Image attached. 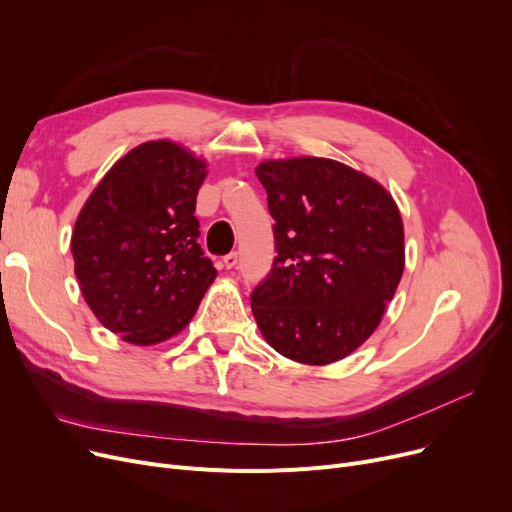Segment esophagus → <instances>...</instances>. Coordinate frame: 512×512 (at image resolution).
<instances>
[{
  "mask_svg": "<svg viewBox=\"0 0 512 512\" xmlns=\"http://www.w3.org/2000/svg\"><path fill=\"white\" fill-rule=\"evenodd\" d=\"M238 263V253H228L224 259H222V265L226 267V270H232V267H236Z\"/></svg>",
  "mask_w": 512,
  "mask_h": 512,
  "instance_id": "obj_1",
  "label": "esophagus"
}]
</instances>
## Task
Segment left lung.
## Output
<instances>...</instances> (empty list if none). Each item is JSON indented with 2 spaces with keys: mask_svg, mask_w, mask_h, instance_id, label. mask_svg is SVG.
Segmentation results:
<instances>
[{
  "mask_svg": "<svg viewBox=\"0 0 512 512\" xmlns=\"http://www.w3.org/2000/svg\"><path fill=\"white\" fill-rule=\"evenodd\" d=\"M276 220V259L251 294L274 351L330 365L375 332L405 272L396 201L371 176L328 157L265 159L255 168Z\"/></svg>",
  "mask_w": 512,
  "mask_h": 512,
  "instance_id": "obj_1",
  "label": "left lung"
}]
</instances>
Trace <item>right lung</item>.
<instances>
[{"label":"right lung","instance_id":"obj_1","mask_svg":"<svg viewBox=\"0 0 512 512\" xmlns=\"http://www.w3.org/2000/svg\"><path fill=\"white\" fill-rule=\"evenodd\" d=\"M207 161L170 139L122 155L80 209L70 251L99 324L134 346L180 334L213 284L197 242Z\"/></svg>","mask_w":512,"mask_h":512}]
</instances>
